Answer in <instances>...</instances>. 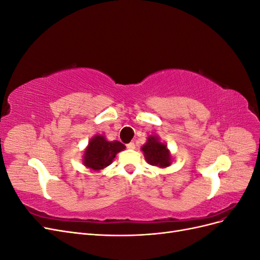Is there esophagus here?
Wrapping results in <instances>:
<instances>
[{
    "label": "esophagus",
    "mask_w": 260,
    "mask_h": 260,
    "mask_svg": "<svg viewBox=\"0 0 260 260\" xmlns=\"http://www.w3.org/2000/svg\"><path fill=\"white\" fill-rule=\"evenodd\" d=\"M127 147H128L129 149H135V148H136V144L133 143V142H130L129 144H127Z\"/></svg>",
    "instance_id": "obj_1"
}]
</instances>
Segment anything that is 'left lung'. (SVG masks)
<instances>
[{"mask_svg": "<svg viewBox=\"0 0 260 260\" xmlns=\"http://www.w3.org/2000/svg\"><path fill=\"white\" fill-rule=\"evenodd\" d=\"M147 164L159 168L169 167L172 162L171 153L167 144L160 141L157 136H149L146 143L141 147Z\"/></svg>", "mask_w": 260, "mask_h": 260, "instance_id": "left-lung-1", "label": "left lung"}]
</instances>
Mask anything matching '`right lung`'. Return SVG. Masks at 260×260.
Instances as JSON below:
<instances>
[{
	"instance_id": "add662e5",
	"label": "right lung",
	"mask_w": 260,
	"mask_h": 260,
	"mask_svg": "<svg viewBox=\"0 0 260 260\" xmlns=\"http://www.w3.org/2000/svg\"><path fill=\"white\" fill-rule=\"evenodd\" d=\"M124 148L125 146L119 141H108L103 135H95L91 138L88 146L84 148L82 164L93 171L103 170Z\"/></svg>"
}]
</instances>
